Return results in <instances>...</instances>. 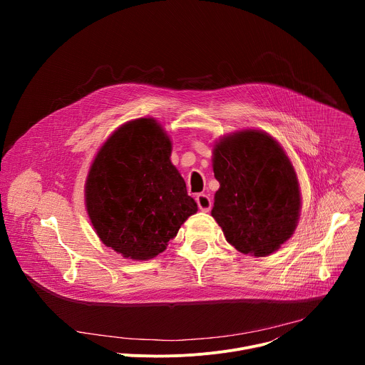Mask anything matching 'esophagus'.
Returning a JSON list of instances; mask_svg holds the SVG:
<instances>
[{
  "label": "esophagus",
  "instance_id": "34e87169",
  "mask_svg": "<svg viewBox=\"0 0 365 365\" xmlns=\"http://www.w3.org/2000/svg\"><path fill=\"white\" fill-rule=\"evenodd\" d=\"M196 203L199 206V210L203 211V212H210L211 207H212V199L205 193H199L196 196Z\"/></svg>",
  "mask_w": 365,
  "mask_h": 365
}]
</instances>
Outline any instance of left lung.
Segmentation results:
<instances>
[{"label":"left lung","mask_w":365,"mask_h":365,"mask_svg":"<svg viewBox=\"0 0 365 365\" xmlns=\"http://www.w3.org/2000/svg\"><path fill=\"white\" fill-rule=\"evenodd\" d=\"M220 189L212 217L227 241L242 254L266 257L294 232L300 187L283 147L267 133L241 130L214 145Z\"/></svg>","instance_id":"left-lung-1"}]
</instances>
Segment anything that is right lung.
Segmentation results:
<instances>
[{
  "label": "right lung",
  "mask_w": 365,
  "mask_h": 365,
  "mask_svg": "<svg viewBox=\"0 0 365 365\" xmlns=\"http://www.w3.org/2000/svg\"><path fill=\"white\" fill-rule=\"evenodd\" d=\"M172 141L154 118H137L102 144L85 183L91 224L107 247L130 259L163 252L197 211L170 162Z\"/></svg>",
  "instance_id": "obj_1"
}]
</instances>
